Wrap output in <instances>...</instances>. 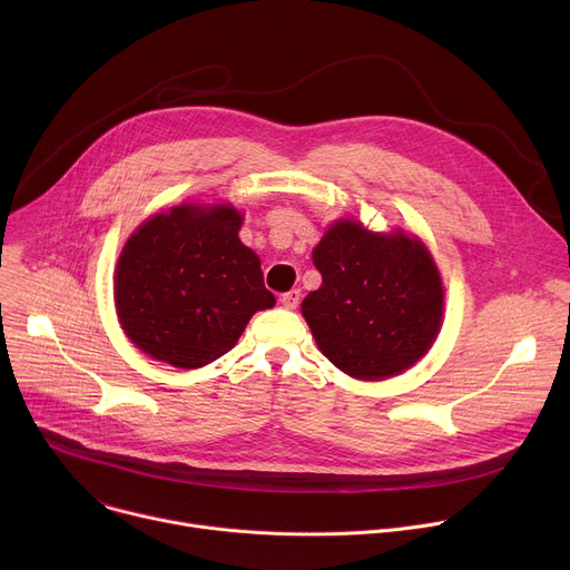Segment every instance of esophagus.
Returning a JSON list of instances; mask_svg holds the SVG:
<instances>
[{
    "mask_svg": "<svg viewBox=\"0 0 570 570\" xmlns=\"http://www.w3.org/2000/svg\"><path fill=\"white\" fill-rule=\"evenodd\" d=\"M299 297H302V293L297 291V288H293V291H288V293H284L282 297H279V302L284 304V308H297V304H299Z\"/></svg>",
    "mask_w": 570,
    "mask_h": 570,
    "instance_id": "obj_1",
    "label": "esophagus"
}]
</instances>
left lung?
<instances>
[{"instance_id": "1", "label": "left lung", "mask_w": 570, "mask_h": 570, "mask_svg": "<svg viewBox=\"0 0 570 570\" xmlns=\"http://www.w3.org/2000/svg\"><path fill=\"white\" fill-rule=\"evenodd\" d=\"M322 275L302 302L311 334L338 370L381 381L413 367L435 343L444 288L429 248L403 232L336 220L313 250Z\"/></svg>"}]
</instances>
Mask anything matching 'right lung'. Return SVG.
<instances>
[{"mask_svg": "<svg viewBox=\"0 0 570 570\" xmlns=\"http://www.w3.org/2000/svg\"><path fill=\"white\" fill-rule=\"evenodd\" d=\"M232 205H178L141 223L119 255L115 306L137 350L196 370L227 354L257 311L275 306Z\"/></svg>", "mask_w": 570, "mask_h": 570, "instance_id": "obj_1", "label": "right lung"}]
</instances>
